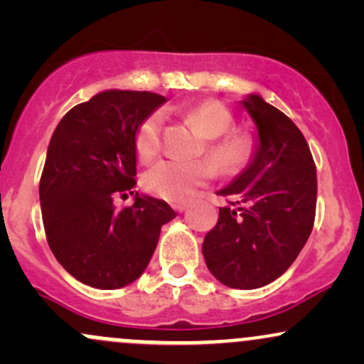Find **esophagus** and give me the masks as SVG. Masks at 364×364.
Wrapping results in <instances>:
<instances>
[{
  "label": "esophagus",
  "mask_w": 364,
  "mask_h": 364,
  "mask_svg": "<svg viewBox=\"0 0 364 364\" xmlns=\"http://www.w3.org/2000/svg\"><path fill=\"white\" fill-rule=\"evenodd\" d=\"M188 207H190V205H188L186 202H178V203H174V205H173V208H174V210H176V212H185Z\"/></svg>",
  "instance_id": "obj_1"
}]
</instances>
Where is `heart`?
Returning <instances> with one entry per match:
<instances>
[{"mask_svg":"<svg viewBox=\"0 0 364 364\" xmlns=\"http://www.w3.org/2000/svg\"><path fill=\"white\" fill-rule=\"evenodd\" d=\"M186 116L198 124L207 145L203 152L210 157L185 161V159H164L152 166L144 176V186L150 193L169 200L183 202L214 174V166L224 176H236L250 168L257 156V144L246 133H232L235 118L224 104L207 101L186 111ZM161 111L152 112L141 121L136 129L135 149L140 159L147 161L161 150L162 145ZM215 164L212 165L211 162Z\"/></svg>","mask_w":364,"mask_h":364,"instance_id":"1","label":"heart"}]
</instances>
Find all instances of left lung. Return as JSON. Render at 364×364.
<instances>
[{
  "instance_id": "1",
  "label": "left lung",
  "mask_w": 364,
  "mask_h": 364,
  "mask_svg": "<svg viewBox=\"0 0 364 364\" xmlns=\"http://www.w3.org/2000/svg\"><path fill=\"white\" fill-rule=\"evenodd\" d=\"M241 102L257 124V156L217 191L235 202L219 208L202 252L224 286L257 289L281 277L311 235L316 168L303 133L282 111L257 94Z\"/></svg>"
}]
</instances>
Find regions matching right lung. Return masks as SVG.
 I'll use <instances>...</instances> for the list:
<instances>
[{
	"label": "right lung",
	"mask_w": 364,
	"mask_h": 364,
	"mask_svg": "<svg viewBox=\"0 0 364 364\" xmlns=\"http://www.w3.org/2000/svg\"><path fill=\"white\" fill-rule=\"evenodd\" d=\"M164 95L104 90L63 116L39 185L49 248L63 269L97 289H119L144 274L161 228L176 217L164 200L135 193L116 210L118 195L136 185L135 136Z\"/></svg>",
	"instance_id": "right-lung-1"
}]
</instances>
